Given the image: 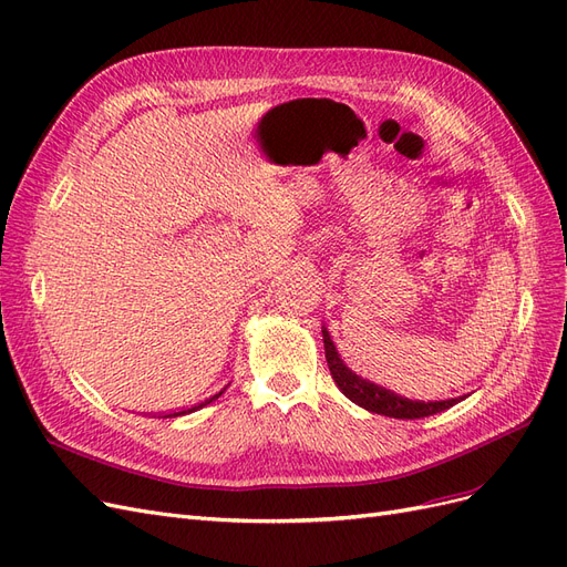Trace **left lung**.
Segmentation results:
<instances>
[{"mask_svg":"<svg viewBox=\"0 0 567 567\" xmlns=\"http://www.w3.org/2000/svg\"><path fill=\"white\" fill-rule=\"evenodd\" d=\"M322 339H324V358H327V364H330V372H332V379L339 386V391L364 410L377 412V414H386L393 419H419V416L443 412L462 400V398H452V400H435V403H424V400H410V398H403L393 391L381 389V386H377V383H370L368 379H360L355 372L346 368L343 360L339 358V353L334 349L330 334H327V330H322Z\"/></svg>","mask_w":567,"mask_h":567,"instance_id":"1","label":"left lung"}]
</instances>
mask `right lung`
Segmentation results:
<instances>
[{"label": "right lung", "instance_id": "add662e5", "mask_svg": "<svg viewBox=\"0 0 567 567\" xmlns=\"http://www.w3.org/2000/svg\"><path fill=\"white\" fill-rule=\"evenodd\" d=\"M218 395H221V393H216V395H214V398H218ZM214 398H209V400H205V403H203V405H197V408H193V410H181V412H178V414H186V412H195V410H199V408H205V405H207V403H212V400H214Z\"/></svg>", "mask_w": 567, "mask_h": 567}]
</instances>
